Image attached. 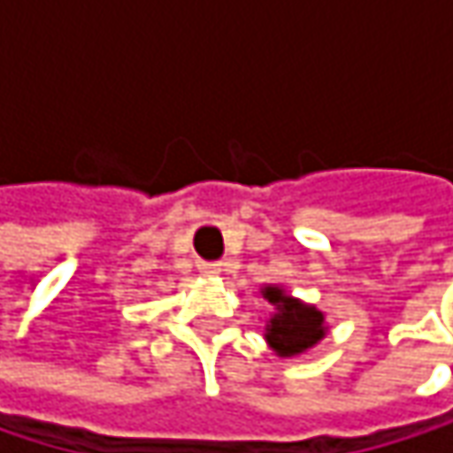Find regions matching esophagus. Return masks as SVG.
I'll return each instance as SVG.
<instances>
[{
	"label": "esophagus",
	"mask_w": 453,
	"mask_h": 453,
	"mask_svg": "<svg viewBox=\"0 0 453 453\" xmlns=\"http://www.w3.org/2000/svg\"><path fill=\"white\" fill-rule=\"evenodd\" d=\"M199 273H204V275H220L223 273V265L220 262H199Z\"/></svg>",
	"instance_id": "1"
}]
</instances>
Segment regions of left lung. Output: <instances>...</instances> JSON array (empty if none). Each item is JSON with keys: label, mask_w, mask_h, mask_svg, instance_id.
Returning a JSON list of instances; mask_svg holds the SVG:
<instances>
[{"label": "left lung", "mask_w": 453, "mask_h": 453, "mask_svg": "<svg viewBox=\"0 0 453 453\" xmlns=\"http://www.w3.org/2000/svg\"><path fill=\"white\" fill-rule=\"evenodd\" d=\"M259 294L273 307L265 322V341L275 357L280 359L302 357L327 335L325 312L317 310L315 304L291 296L283 286L275 283H265Z\"/></svg>", "instance_id": "obj_1"}]
</instances>
